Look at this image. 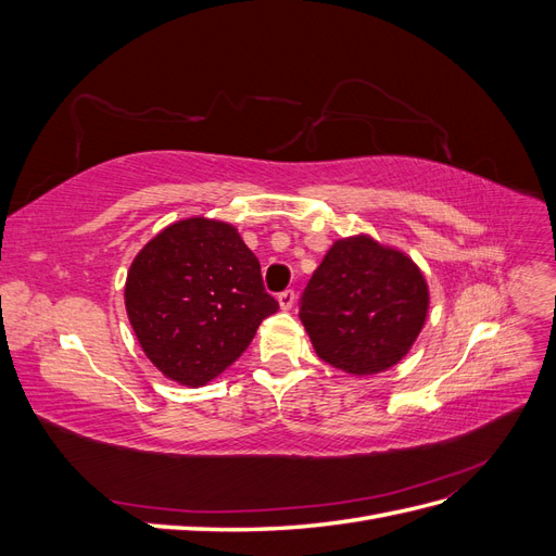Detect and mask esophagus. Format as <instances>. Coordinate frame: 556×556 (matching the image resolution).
Listing matches in <instances>:
<instances>
[{"label": "esophagus", "instance_id": "obj_1", "mask_svg": "<svg viewBox=\"0 0 556 556\" xmlns=\"http://www.w3.org/2000/svg\"><path fill=\"white\" fill-rule=\"evenodd\" d=\"M294 299H296L294 290H285V292L278 294V304H280L282 311H290L294 306Z\"/></svg>", "mask_w": 556, "mask_h": 556}]
</instances>
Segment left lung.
<instances>
[{
	"label": "left lung",
	"mask_w": 556,
	"mask_h": 556,
	"mask_svg": "<svg viewBox=\"0 0 556 556\" xmlns=\"http://www.w3.org/2000/svg\"><path fill=\"white\" fill-rule=\"evenodd\" d=\"M427 308L413 260L366 237L336 241L299 299L317 357L355 376L380 374L406 355Z\"/></svg>",
	"instance_id": "left-lung-1"
}]
</instances>
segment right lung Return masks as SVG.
I'll list each match as a JSON object with an SVG mask.
<instances>
[{
  "label": "right lung",
  "mask_w": 556,
  "mask_h": 556,
  "mask_svg": "<svg viewBox=\"0 0 556 556\" xmlns=\"http://www.w3.org/2000/svg\"><path fill=\"white\" fill-rule=\"evenodd\" d=\"M125 306L148 359L172 380L197 387L243 355L278 301L264 290L260 260L237 229L192 217L139 252Z\"/></svg>",
  "instance_id": "obj_1"
}]
</instances>
